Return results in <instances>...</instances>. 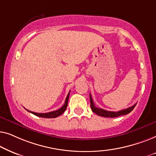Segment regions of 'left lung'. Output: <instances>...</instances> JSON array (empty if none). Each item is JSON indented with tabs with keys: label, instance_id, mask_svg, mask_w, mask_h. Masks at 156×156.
Here are the masks:
<instances>
[{
	"label": "left lung",
	"instance_id": "obj_1",
	"mask_svg": "<svg viewBox=\"0 0 156 156\" xmlns=\"http://www.w3.org/2000/svg\"><path fill=\"white\" fill-rule=\"evenodd\" d=\"M89 98H90V106L92 112L95 114H97L98 116H103V117H110V118H114V117H118L119 116H122V115H126L129 114L132 110L135 107L136 104H134L133 106H131V107L126 108V109H123L119 112H108V111H106L103 109V108H100L96 107L94 104L93 102V99L91 98V94H89Z\"/></svg>",
	"mask_w": 156,
	"mask_h": 156
}]
</instances>
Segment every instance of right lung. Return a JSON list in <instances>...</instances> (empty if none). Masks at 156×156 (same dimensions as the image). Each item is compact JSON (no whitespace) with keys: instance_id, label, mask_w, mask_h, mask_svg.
<instances>
[{"instance_id":"add662e5","label":"right lung","mask_w":156,"mask_h":156,"mask_svg":"<svg viewBox=\"0 0 156 156\" xmlns=\"http://www.w3.org/2000/svg\"><path fill=\"white\" fill-rule=\"evenodd\" d=\"M69 93H68V94L67 96V98H66L65 101V104L62 106V107L59 108L58 110L56 111H53V112H48V113H36V112H31V111L27 110V112L32 113V114L35 115V116H39V117H42V118H48V119H51V118H56V117L60 116L61 114H62L66 110V108L67 107V104H68V100H69Z\"/></svg>"}]
</instances>
